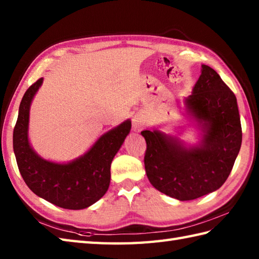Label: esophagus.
<instances>
[{"label":"esophagus","mask_w":259,"mask_h":259,"mask_svg":"<svg viewBox=\"0 0 259 259\" xmlns=\"http://www.w3.org/2000/svg\"><path fill=\"white\" fill-rule=\"evenodd\" d=\"M145 124V120L144 117H142L141 114H136L135 117L133 118V126L135 130H140L142 126Z\"/></svg>","instance_id":"1"}]
</instances>
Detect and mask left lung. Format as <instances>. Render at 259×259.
<instances>
[{"label": "left lung", "mask_w": 259, "mask_h": 259, "mask_svg": "<svg viewBox=\"0 0 259 259\" xmlns=\"http://www.w3.org/2000/svg\"><path fill=\"white\" fill-rule=\"evenodd\" d=\"M187 111L202 131L199 145L186 147L177 137L144 130L145 168L150 184L178 200H192L217 190L227 180L241 146L237 99L208 65L185 99Z\"/></svg>", "instance_id": "left-lung-1"}]
</instances>
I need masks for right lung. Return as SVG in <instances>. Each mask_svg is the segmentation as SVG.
Returning a JSON list of instances; mask_svg holds the SVG:
<instances>
[{"label":"right lung","mask_w":259,"mask_h":259,"mask_svg":"<svg viewBox=\"0 0 259 259\" xmlns=\"http://www.w3.org/2000/svg\"><path fill=\"white\" fill-rule=\"evenodd\" d=\"M43 78L24 93L13 130L16 163L27 187L38 197L64 209H84L106 194L110 185V167L131 129V121L102 135L83 156L68 163H57L41 158L29 142L31 102L42 85Z\"/></svg>","instance_id":"right-lung-1"}]
</instances>
